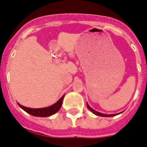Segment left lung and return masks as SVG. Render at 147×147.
I'll return each mask as SVG.
<instances>
[{"mask_svg": "<svg viewBox=\"0 0 147 147\" xmlns=\"http://www.w3.org/2000/svg\"><path fill=\"white\" fill-rule=\"evenodd\" d=\"M87 107H88V108L89 109V110H90V111H91L93 114H95V115H98V116H102V117H112V116H115V115H119V114H120V113H118V114H110V115H107V114L102 113H99V112H98V111H96V110H93V108H91V107H90V105H88V103H87Z\"/></svg>", "mask_w": 147, "mask_h": 147, "instance_id": "8db88e82", "label": "left lung"}]
</instances>
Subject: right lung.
I'll use <instances>...</instances> for the list:
<instances>
[{
  "mask_svg": "<svg viewBox=\"0 0 147 147\" xmlns=\"http://www.w3.org/2000/svg\"><path fill=\"white\" fill-rule=\"evenodd\" d=\"M64 96L65 95H63L58 100L57 102L54 103V105H51L49 107H42V108H30V107H24V106L20 105L19 103L18 104L20 108L23 109L24 111L28 113L30 115H34V116H37V117H48V116L54 115V113H56L59 111V109L61 108V106H62V101H63Z\"/></svg>",
  "mask_w": 147,
  "mask_h": 147,
  "instance_id": "add662e5",
  "label": "right lung"
}]
</instances>
